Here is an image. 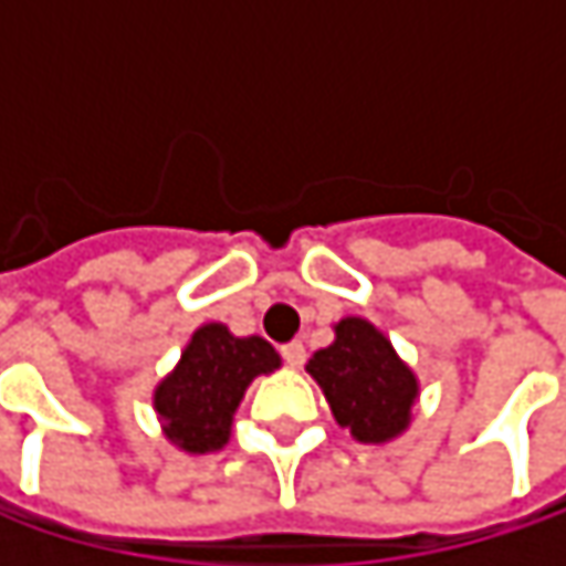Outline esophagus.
<instances>
[{
	"instance_id": "1",
	"label": "esophagus",
	"mask_w": 566,
	"mask_h": 566,
	"mask_svg": "<svg viewBox=\"0 0 566 566\" xmlns=\"http://www.w3.org/2000/svg\"><path fill=\"white\" fill-rule=\"evenodd\" d=\"M282 357L287 367H301V364H304V357H307V354H304V344H301V340H291V344H284Z\"/></svg>"
}]
</instances>
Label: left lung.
I'll list each match as a JSON object with an SVG mask.
<instances>
[{
  "label": "left lung",
  "mask_w": 566,
  "mask_h": 566,
  "mask_svg": "<svg viewBox=\"0 0 566 566\" xmlns=\"http://www.w3.org/2000/svg\"><path fill=\"white\" fill-rule=\"evenodd\" d=\"M307 374L357 442H390L412 419L419 380L384 331L364 317L337 321L334 344L307 360Z\"/></svg>",
  "instance_id": "obj_1"
}]
</instances>
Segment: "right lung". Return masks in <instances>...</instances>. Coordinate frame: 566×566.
Instances as JSON below:
<instances>
[{"mask_svg": "<svg viewBox=\"0 0 566 566\" xmlns=\"http://www.w3.org/2000/svg\"><path fill=\"white\" fill-rule=\"evenodd\" d=\"M279 367L282 357L265 337H235L226 324H202L154 390L164 436L192 455L222 449L249 384Z\"/></svg>", "mask_w": 566, "mask_h": 566, "instance_id": "obj_1", "label": "right lung"}]
</instances>
